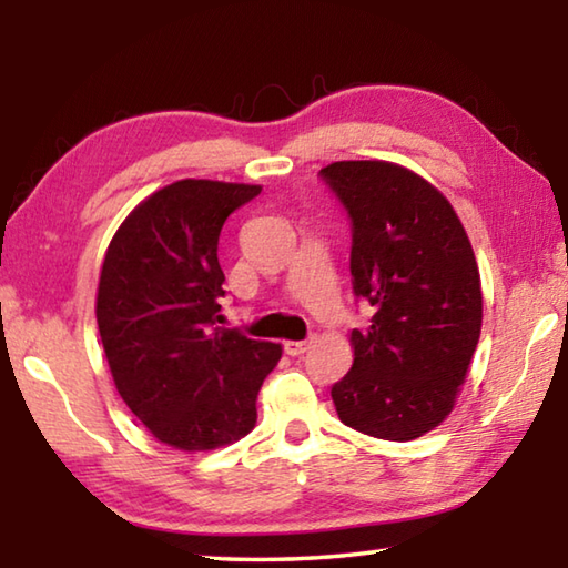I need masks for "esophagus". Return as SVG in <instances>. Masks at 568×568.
Masks as SVG:
<instances>
[{
  "mask_svg": "<svg viewBox=\"0 0 568 568\" xmlns=\"http://www.w3.org/2000/svg\"><path fill=\"white\" fill-rule=\"evenodd\" d=\"M307 348H311V343H307V341H287L285 343V353L293 355V358H295V355H303Z\"/></svg>",
  "mask_w": 568,
  "mask_h": 568,
  "instance_id": "1",
  "label": "esophagus"
}]
</instances>
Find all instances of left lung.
<instances>
[{
	"mask_svg": "<svg viewBox=\"0 0 568 568\" xmlns=\"http://www.w3.org/2000/svg\"><path fill=\"white\" fill-rule=\"evenodd\" d=\"M353 220V291L376 315L351 333L353 365L331 390L365 436L413 440L446 420L474 358L484 295L474 247L444 192L386 160L321 170Z\"/></svg>",
	"mask_w": 568,
	"mask_h": 568,
	"instance_id": "1",
	"label": "left lung"
}]
</instances>
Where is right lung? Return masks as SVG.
I'll return each mask as SVG.
<instances>
[{
    "instance_id": "right-lung-1",
    "label": "right lung",
    "mask_w": 568,
    "mask_h": 568,
    "mask_svg": "<svg viewBox=\"0 0 568 568\" xmlns=\"http://www.w3.org/2000/svg\"><path fill=\"white\" fill-rule=\"evenodd\" d=\"M261 190L172 182L124 217L104 253L94 313L112 381L142 426L178 450H213L247 436L257 390L283 355L281 343L217 325L220 230Z\"/></svg>"
}]
</instances>
